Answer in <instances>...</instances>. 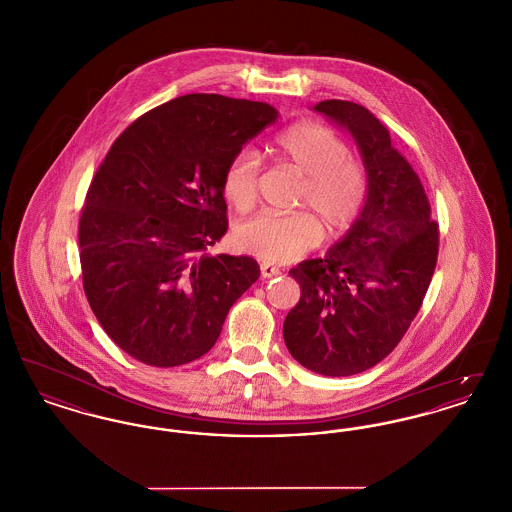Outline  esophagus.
I'll return each mask as SVG.
<instances>
[{
  "label": "esophagus",
  "instance_id": "1",
  "mask_svg": "<svg viewBox=\"0 0 512 512\" xmlns=\"http://www.w3.org/2000/svg\"><path fill=\"white\" fill-rule=\"evenodd\" d=\"M280 274V268L274 267V265H270V263H263L261 265V276L263 278H274V276H278Z\"/></svg>",
  "mask_w": 512,
  "mask_h": 512
}]
</instances>
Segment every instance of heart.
<instances>
[{
  "label": "heart",
  "mask_w": 512,
  "mask_h": 512,
  "mask_svg": "<svg viewBox=\"0 0 512 512\" xmlns=\"http://www.w3.org/2000/svg\"><path fill=\"white\" fill-rule=\"evenodd\" d=\"M276 153L303 184L295 213H261L238 226L234 242L240 251L265 263H290L320 242L321 222L326 236H340L359 219L368 195V172L332 128L315 121L295 122L276 138ZM259 157L240 151L222 174V194L238 209L249 211L259 195Z\"/></svg>",
  "instance_id": "b5f03b06"
}]
</instances>
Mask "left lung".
Segmentation results:
<instances>
[{
	"instance_id": "left-lung-1",
	"label": "left lung",
	"mask_w": 512,
	"mask_h": 512,
	"mask_svg": "<svg viewBox=\"0 0 512 512\" xmlns=\"http://www.w3.org/2000/svg\"><path fill=\"white\" fill-rule=\"evenodd\" d=\"M315 111L353 136L368 195L338 244L290 270L301 297L284 320V341L299 365L353 376L386 359L409 330L438 263V224L418 174L368 109L326 99Z\"/></svg>"
}]
</instances>
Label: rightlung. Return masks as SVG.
<instances>
[{"instance_id":"add662e5","label":"right lung","mask_w":512,"mask_h":512,"mask_svg":"<svg viewBox=\"0 0 512 512\" xmlns=\"http://www.w3.org/2000/svg\"><path fill=\"white\" fill-rule=\"evenodd\" d=\"M278 111L219 94L171 99L132 122L105 155L78 224L82 282L107 336L140 363L205 355L261 270L207 255L226 234L222 174Z\"/></svg>"}]
</instances>
